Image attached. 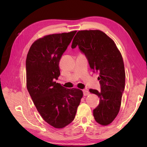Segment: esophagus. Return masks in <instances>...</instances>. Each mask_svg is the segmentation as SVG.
I'll use <instances>...</instances> for the list:
<instances>
[{
  "mask_svg": "<svg viewBox=\"0 0 147 147\" xmlns=\"http://www.w3.org/2000/svg\"><path fill=\"white\" fill-rule=\"evenodd\" d=\"M82 91H83V94H84V96H87V95H88L89 94V91L87 90V89H83L82 90Z\"/></svg>",
  "mask_w": 147,
  "mask_h": 147,
  "instance_id": "obj_1",
  "label": "esophagus"
}]
</instances>
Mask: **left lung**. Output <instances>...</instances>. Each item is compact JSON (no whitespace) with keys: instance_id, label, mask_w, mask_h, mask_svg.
Returning <instances> with one entry per match:
<instances>
[{"instance_id":"left-lung-1","label":"left lung","mask_w":147,"mask_h":147,"mask_svg":"<svg viewBox=\"0 0 147 147\" xmlns=\"http://www.w3.org/2000/svg\"><path fill=\"white\" fill-rule=\"evenodd\" d=\"M76 46L88 59L93 73L99 74L100 91L89 89L100 98L93 116L98 123L108 125L115 119L121 107L125 86L123 57L112 39L98 30L77 32L71 48Z\"/></svg>"}]
</instances>
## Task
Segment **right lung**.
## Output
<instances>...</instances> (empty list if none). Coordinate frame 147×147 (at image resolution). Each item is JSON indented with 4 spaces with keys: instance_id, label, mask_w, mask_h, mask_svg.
<instances>
[{
    "instance_id": "1",
    "label": "right lung",
    "mask_w": 147,
    "mask_h": 147,
    "mask_svg": "<svg viewBox=\"0 0 147 147\" xmlns=\"http://www.w3.org/2000/svg\"><path fill=\"white\" fill-rule=\"evenodd\" d=\"M76 31L48 35L32 45L26 60L27 89L45 121L56 128L70 124L83 96L78 89L56 83L59 63Z\"/></svg>"
}]
</instances>
